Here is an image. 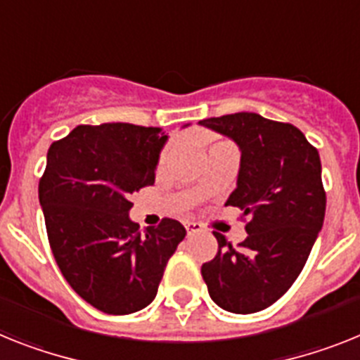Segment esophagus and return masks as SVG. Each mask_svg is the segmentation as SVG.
I'll return each instance as SVG.
<instances>
[{
  "label": "esophagus",
  "instance_id": "obj_1",
  "mask_svg": "<svg viewBox=\"0 0 360 360\" xmlns=\"http://www.w3.org/2000/svg\"><path fill=\"white\" fill-rule=\"evenodd\" d=\"M185 229H186V232H188V236H192V234H198V232L203 231V225L198 221H186Z\"/></svg>",
  "mask_w": 360,
  "mask_h": 360
}]
</instances>
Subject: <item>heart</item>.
<instances>
[{"label":"heart","instance_id":"heart-1","mask_svg":"<svg viewBox=\"0 0 360 360\" xmlns=\"http://www.w3.org/2000/svg\"><path fill=\"white\" fill-rule=\"evenodd\" d=\"M221 143H226V141H221ZM221 143H216V144H221ZM216 144H212V146H216ZM166 153H168V152H166V150H165V152L161 153V157H159V165H162V162H165V159H166Z\"/></svg>","mask_w":360,"mask_h":360}]
</instances>
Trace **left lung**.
<instances>
[{"label": "left lung", "instance_id": "left-lung-1", "mask_svg": "<svg viewBox=\"0 0 360 360\" xmlns=\"http://www.w3.org/2000/svg\"><path fill=\"white\" fill-rule=\"evenodd\" d=\"M199 124L240 146L238 188L226 205L241 208L247 231L238 247L214 232L217 255L201 274L217 306L238 315L258 313L289 291L324 223L319 150L297 126L249 111Z\"/></svg>", "mask_w": 360, "mask_h": 360}]
</instances>
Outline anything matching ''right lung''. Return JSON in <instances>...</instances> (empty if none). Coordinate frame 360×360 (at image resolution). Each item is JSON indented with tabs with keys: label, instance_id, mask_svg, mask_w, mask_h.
Wrapping results in <instances>:
<instances>
[{
	"label": "right lung",
	"instance_id": "right-lung-1",
	"mask_svg": "<svg viewBox=\"0 0 360 360\" xmlns=\"http://www.w3.org/2000/svg\"><path fill=\"white\" fill-rule=\"evenodd\" d=\"M165 143L162 128L82 124L47 152L38 195L51 250L72 291L108 315L152 304L186 236L172 217L143 232L128 216L129 195L153 185Z\"/></svg>",
	"mask_w": 360,
	"mask_h": 360
}]
</instances>
